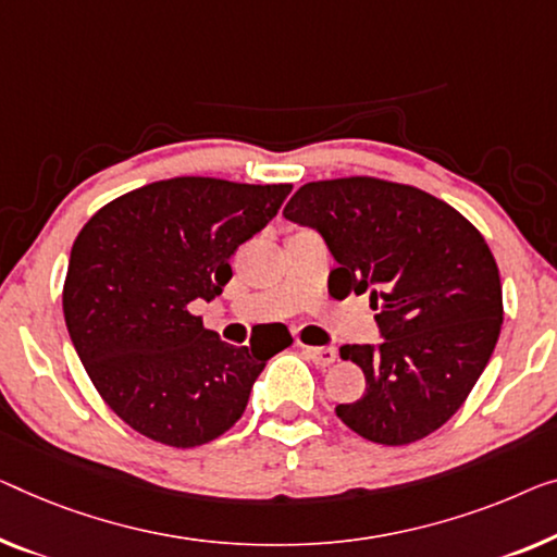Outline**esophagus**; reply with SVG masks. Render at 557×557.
Instances as JSON below:
<instances>
[{
  "label": "esophagus",
  "mask_w": 557,
  "mask_h": 557,
  "mask_svg": "<svg viewBox=\"0 0 557 557\" xmlns=\"http://www.w3.org/2000/svg\"><path fill=\"white\" fill-rule=\"evenodd\" d=\"M302 352L310 358L314 364H320V368H327V364H332L337 360V352L335 347H305L302 345Z\"/></svg>",
  "instance_id": "34e87169"
}]
</instances>
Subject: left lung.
Returning a JSON list of instances; mask_svg holds the SVG:
<instances>
[{"mask_svg": "<svg viewBox=\"0 0 557 557\" xmlns=\"http://www.w3.org/2000/svg\"><path fill=\"white\" fill-rule=\"evenodd\" d=\"M285 218L325 239L330 293H370L377 345H343L364 372L337 418L364 440L408 445L443 428L483 375L503 325V287L483 235L418 187L375 177L307 182Z\"/></svg>", "mask_w": 557, "mask_h": 557, "instance_id": "obj_1", "label": "left lung"}]
</instances>
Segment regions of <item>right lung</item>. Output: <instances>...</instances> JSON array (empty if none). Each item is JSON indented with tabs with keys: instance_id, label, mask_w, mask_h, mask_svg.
<instances>
[{
	"instance_id": "obj_1",
	"label": "right lung",
	"mask_w": 557,
	"mask_h": 557,
	"mask_svg": "<svg viewBox=\"0 0 557 557\" xmlns=\"http://www.w3.org/2000/svg\"><path fill=\"white\" fill-rule=\"evenodd\" d=\"M289 189L152 182L104 205L74 239L66 330L97 393L139 435L197 447L227 433L264 364L293 343L230 345L189 312L222 293L230 257L275 218Z\"/></svg>"
}]
</instances>
